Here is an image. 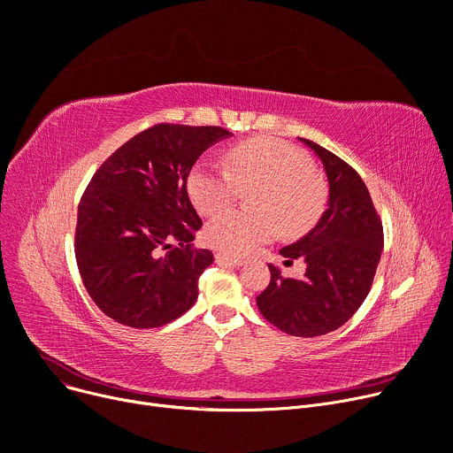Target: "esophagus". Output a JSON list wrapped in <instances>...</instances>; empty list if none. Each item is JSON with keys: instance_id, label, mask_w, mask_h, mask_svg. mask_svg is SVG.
<instances>
[{"instance_id": "obj_1", "label": "esophagus", "mask_w": 453, "mask_h": 453, "mask_svg": "<svg viewBox=\"0 0 453 453\" xmlns=\"http://www.w3.org/2000/svg\"><path fill=\"white\" fill-rule=\"evenodd\" d=\"M216 261H218V263L234 265V267H242V265L245 263V259H243V257H237V256H228V254H223V252H219V254L216 256Z\"/></svg>"}]
</instances>
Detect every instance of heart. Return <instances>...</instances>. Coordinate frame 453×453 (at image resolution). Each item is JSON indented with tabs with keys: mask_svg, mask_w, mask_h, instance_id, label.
Returning a JSON list of instances; mask_svg holds the SVG:
<instances>
[{
	"mask_svg": "<svg viewBox=\"0 0 453 453\" xmlns=\"http://www.w3.org/2000/svg\"><path fill=\"white\" fill-rule=\"evenodd\" d=\"M226 168L214 158H201L186 186L196 208L210 216L232 204L239 186L250 192L254 210H226L204 228L210 247L228 254H247L285 234L307 230L326 204V186L307 157L283 141L259 139L226 153Z\"/></svg>",
	"mask_w": 453,
	"mask_h": 453,
	"instance_id": "b5f03b06",
	"label": "heart"
}]
</instances>
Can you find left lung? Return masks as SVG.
<instances>
[{"label":"left lung","instance_id":"8db88e82","mask_svg":"<svg viewBox=\"0 0 453 453\" xmlns=\"http://www.w3.org/2000/svg\"><path fill=\"white\" fill-rule=\"evenodd\" d=\"M300 141L324 166L327 208L305 235L280 250L285 261L302 257L305 274L283 278L269 265L271 283L256 303L280 331L312 338L342 327L364 303L384 249V232L360 175L320 144Z\"/></svg>","mask_w":453,"mask_h":453}]
</instances>
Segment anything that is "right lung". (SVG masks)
Returning <instances> with one entry per match:
<instances>
[{
    "instance_id": "add662e5",
    "label": "right lung",
    "mask_w": 453,
    "mask_h": 453,
    "mask_svg": "<svg viewBox=\"0 0 453 453\" xmlns=\"http://www.w3.org/2000/svg\"><path fill=\"white\" fill-rule=\"evenodd\" d=\"M230 135L218 126L157 124L93 175L78 204L74 254L89 296L111 320L161 327L196 303L214 256L190 245L203 221L186 180L197 158Z\"/></svg>"
}]
</instances>
